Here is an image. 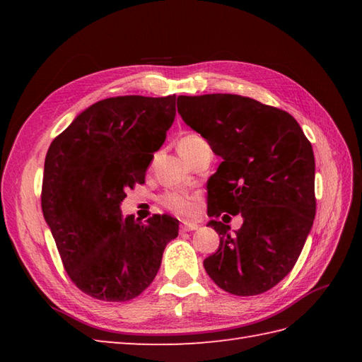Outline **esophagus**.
<instances>
[{"label": "esophagus", "mask_w": 362, "mask_h": 362, "mask_svg": "<svg viewBox=\"0 0 362 362\" xmlns=\"http://www.w3.org/2000/svg\"><path fill=\"white\" fill-rule=\"evenodd\" d=\"M197 224L196 222H189V221H183L180 224V230L182 232H193V230H197Z\"/></svg>", "instance_id": "obj_1"}]
</instances>
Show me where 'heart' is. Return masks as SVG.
Instances as JSON below:
<instances>
[{
    "label": "heart",
    "mask_w": 362,
    "mask_h": 362,
    "mask_svg": "<svg viewBox=\"0 0 362 362\" xmlns=\"http://www.w3.org/2000/svg\"><path fill=\"white\" fill-rule=\"evenodd\" d=\"M204 141L201 136L196 134H187L180 138L179 141V152L182 153V157L185 158L188 153L193 151L196 146ZM160 205H163L166 210L173 211L175 214H180V216H185V214L193 213L194 210V201L191 197L185 194H179V193H165L161 194L158 199Z\"/></svg>",
    "instance_id": "heart-1"
}]
</instances>
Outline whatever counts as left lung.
Masks as SVG:
<instances>
[{"instance_id": "8db88e82", "label": "left lung", "mask_w": 362, "mask_h": 362, "mask_svg": "<svg viewBox=\"0 0 362 362\" xmlns=\"http://www.w3.org/2000/svg\"><path fill=\"white\" fill-rule=\"evenodd\" d=\"M177 112L222 158L206 182L209 216L244 219L235 235L209 222L221 240L205 271L230 294H263L292 271L313 227V146L288 112L252 98L179 96Z\"/></svg>"}]
</instances>
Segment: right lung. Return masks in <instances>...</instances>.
Returning a JSON list of instances; mask_svg holds the SVG:
<instances>
[{"label":"right lung","instance_id":"obj_1","mask_svg":"<svg viewBox=\"0 0 362 362\" xmlns=\"http://www.w3.org/2000/svg\"><path fill=\"white\" fill-rule=\"evenodd\" d=\"M175 118V96H117L83 110L54 138L45 158L42 210L71 281L104 302H127L149 286L179 221L122 219L126 189L146 168Z\"/></svg>","mask_w":362,"mask_h":362}]
</instances>
